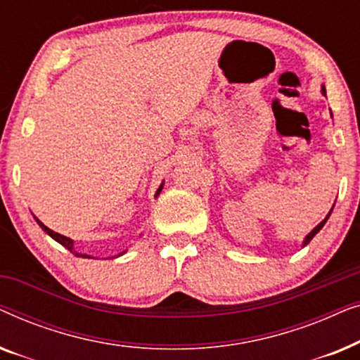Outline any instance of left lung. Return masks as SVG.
I'll list each match as a JSON object with an SVG mask.
<instances>
[{
  "mask_svg": "<svg viewBox=\"0 0 360 360\" xmlns=\"http://www.w3.org/2000/svg\"><path fill=\"white\" fill-rule=\"evenodd\" d=\"M323 95H326V90H324V88H323ZM331 211H333V210H331ZM331 211H329V213H328V216H326V218H324V219L321 221V223H319V224L316 226V228H314V229L311 231V233H309V234L307 236V238H304V243H303V245H307V244L309 243V240H311V239L314 238V236H316V233H318V231L323 228V226H324V223H326V221H328V218H329V214H331Z\"/></svg>",
  "mask_w": 360,
  "mask_h": 360,
  "instance_id": "obj_1",
  "label": "left lung"
}]
</instances>
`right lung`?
Wrapping results in <instances>:
<instances>
[{
	"instance_id": "add662e5",
	"label": "right lung",
	"mask_w": 360,
	"mask_h": 360,
	"mask_svg": "<svg viewBox=\"0 0 360 360\" xmlns=\"http://www.w3.org/2000/svg\"><path fill=\"white\" fill-rule=\"evenodd\" d=\"M162 186H164V185H160V188H159V190H157V193H155V196H157V195H159V193H160V191H162ZM36 219H37V218H36ZM37 224H39V226H41V228H42L44 231H46V233H47L49 236H51V238H52V239H56L58 244H62V245H63V248H65V249H68V250H70V252H72V254H75V255H77V257H86V259H90V255H86V254H80V252H77V250H75V248H73V240H72L70 238H65V236H62V234H58V233H53V231H52V229H49V228H47V226H44V224H42V223H41V221H39V219H37ZM124 252H126V250H124ZM124 252H121V254H124ZM121 254H120V255H121Z\"/></svg>"
}]
</instances>
